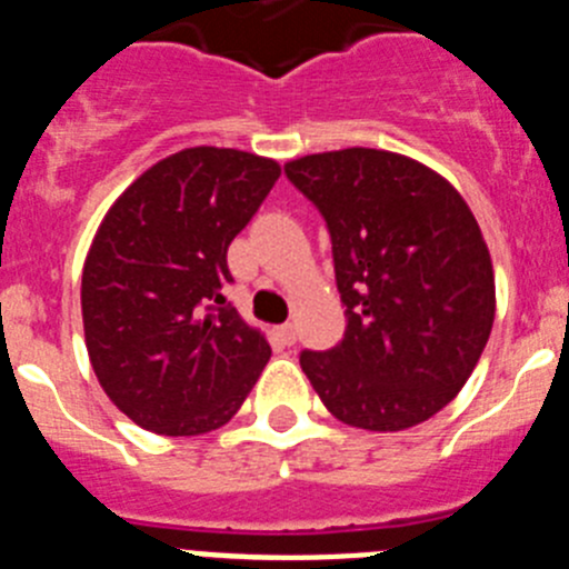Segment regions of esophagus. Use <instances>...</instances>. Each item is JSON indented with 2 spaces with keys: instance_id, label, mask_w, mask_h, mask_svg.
Here are the masks:
<instances>
[{
  "instance_id": "1",
  "label": "esophagus",
  "mask_w": 569,
  "mask_h": 569,
  "mask_svg": "<svg viewBox=\"0 0 569 569\" xmlns=\"http://www.w3.org/2000/svg\"><path fill=\"white\" fill-rule=\"evenodd\" d=\"M278 338L283 340L286 346L295 343V340H298V332H295V323H283V326H278Z\"/></svg>"
}]
</instances>
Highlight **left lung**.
<instances>
[{
	"label": "left lung",
	"mask_w": 569,
	"mask_h": 569,
	"mask_svg": "<svg viewBox=\"0 0 569 569\" xmlns=\"http://www.w3.org/2000/svg\"><path fill=\"white\" fill-rule=\"evenodd\" d=\"M332 234L346 332L300 367L349 427L401 432L463 389L496 320V274L467 200L447 177L383 148L286 162Z\"/></svg>",
	"instance_id": "8db88e82"
}]
</instances>
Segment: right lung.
Masks as SVG:
<instances>
[{
	"mask_svg": "<svg viewBox=\"0 0 569 569\" xmlns=\"http://www.w3.org/2000/svg\"><path fill=\"white\" fill-rule=\"evenodd\" d=\"M280 162L194 146L146 168L102 217L82 266V329L102 392L157 435L220 429L271 358L226 306V251Z\"/></svg>",
	"mask_w": 569,
	"mask_h": 569,
	"instance_id": "add662e5",
	"label": "right lung"
}]
</instances>
